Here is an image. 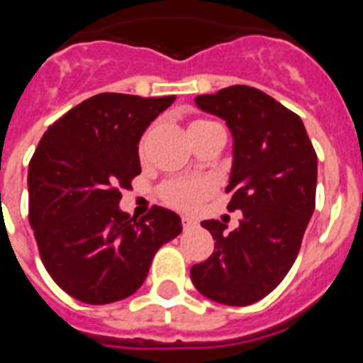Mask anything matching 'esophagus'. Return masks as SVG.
<instances>
[{
    "label": "esophagus",
    "mask_w": 363,
    "mask_h": 363,
    "mask_svg": "<svg viewBox=\"0 0 363 363\" xmlns=\"http://www.w3.org/2000/svg\"><path fill=\"white\" fill-rule=\"evenodd\" d=\"M196 226H198V222L194 220V218H188V216L182 218V228H184V230H192V228Z\"/></svg>",
    "instance_id": "1"
}]
</instances>
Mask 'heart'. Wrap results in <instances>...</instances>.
Returning a JSON list of instances; mask_svg holds the SVG:
<instances>
[{
    "label": "heart",
    "mask_w": 363,
    "mask_h": 363,
    "mask_svg": "<svg viewBox=\"0 0 363 363\" xmlns=\"http://www.w3.org/2000/svg\"><path fill=\"white\" fill-rule=\"evenodd\" d=\"M198 121L194 124H199ZM213 192V184L207 179H173L160 186V199L171 209L196 211L199 203Z\"/></svg>",
    "instance_id": "1"
}]
</instances>
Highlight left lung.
<instances>
[{"label":"left lung","instance_id":"left-lung-1","mask_svg":"<svg viewBox=\"0 0 363 363\" xmlns=\"http://www.w3.org/2000/svg\"><path fill=\"white\" fill-rule=\"evenodd\" d=\"M196 104L232 131L228 211L242 218L230 233L220 220L201 222L215 252L190 277L205 298L245 307L273 292L296 262L315 211L316 152L301 118L258 88L235 84Z\"/></svg>","mask_w":363,"mask_h":363}]
</instances>
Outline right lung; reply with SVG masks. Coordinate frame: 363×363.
<instances>
[{
  "mask_svg": "<svg viewBox=\"0 0 363 363\" xmlns=\"http://www.w3.org/2000/svg\"><path fill=\"white\" fill-rule=\"evenodd\" d=\"M175 96L98 94L54 122L28 169L30 226L48 275L90 305L139 290L156 250L182 232L179 215L156 207L122 213V188L141 173L139 139Z\"/></svg>",
  "mask_w": 363,
  "mask_h": 363,
  "instance_id": "1",
  "label": "right lung"
}]
</instances>
